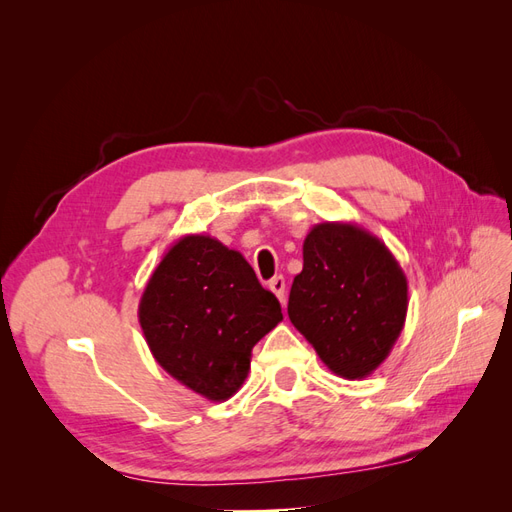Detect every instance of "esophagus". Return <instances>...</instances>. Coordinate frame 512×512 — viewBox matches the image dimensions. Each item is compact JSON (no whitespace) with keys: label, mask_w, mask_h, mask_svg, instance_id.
<instances>
[{"label":"esophagus","mask_w":512,"mask_h":512,"mask_svg":"<svg viewBox=\"0 0 512 512\" xmlns=\"http://www.w3.org/2000/svg\"><path fill=\"white\" fill-rule=\"evenodd\" d=\"M269 288L275 292V297L284 303V299H286V280H284V277L275 275L273 280L269 282Z\"/></svg>","instance_id":"obj_1"}]
</instances>
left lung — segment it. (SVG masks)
<instances>
[{
    "label": "left lung",
    "mask_w": 512,
    "mask_h": 512,
    "mask_svg": "<svg viewBox=\"0 0 512 512\" xmlns=\"http://www.w3.org/2000/svg\"><path fill=\"white\" fill-rule=\"evenodd\" d=\"M408 280L378 237L350 222H322L303 241L288 318L333 374L376 371L404 329Z\"/></svg>",
    "instance_id": "obj_1"
}]
</instances>
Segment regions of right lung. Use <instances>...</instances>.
<instances>
[{"label":"right lung","instance_id":"add662e5","mask_svg":"<svg viewBox=\"0 0 512 512\" xmlns=\"http://www.w3.org/2000/svg\"><path fill=\"white\" fill-rule=\"evenodd\" d=\"M280 320V301L250 262L209 235H185L170 247L138 303L153 359L209 401L241 389L252 348Z\"/></svg>","mask_w":512,"mask_h":512}]
</instances>
